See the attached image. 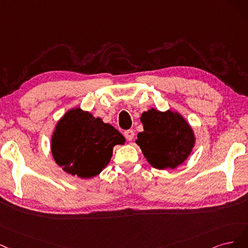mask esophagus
Wrapping results in <instances>:
<instances>
[{"mask_svg":"<svg viewBox=\"0 0 248 248\" xmlns=\"http://www.w3.org/2000/svg\"><path fill=\"white\" fill-rule=\"evenodd\" d=\"M134 136H135V133L133 130H127L124 132V137L127 141H132L134 139Z\"/></svg>","mask_w":248,"mask_h":248,"instance_id":"34e87169","label":"esophagus"}]
</instances>
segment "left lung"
<instances>
[{
    "label": "left lung",
    "instance_id": "obj_1",
    "mask_svg": "<svg viewBox=\"0 0 248 248\" xmlns=\"http://www.w3.org/2000/svg\"><path fill=\"white\" fill-rule=\"evenodd\" d=\"M140 119L144 131L137 135L136 143L154 168L175 169L188 157L195 145V135L178 112L151 108Z\"/></svg>",
    "mask_w": 248,
    "mask_h": 248
}]
</instances>
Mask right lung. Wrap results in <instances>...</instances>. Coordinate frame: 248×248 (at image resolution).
<instances>
[{"label":"right lung","instance_id":"1","mask_svg":"<svg viewBox=\"0 0 248 248\" xmlns=\"http://www.w3.org/2000/svg\"><path fill=\"white\" fill-rule=\"evenodd\" d=\"M124 136L99 117L80 108L70 109L55 126L51 153L66 173L92 178L102 172L112 156L113 147L124 144Z\"/></svg>","mask_w":248,"mask_h":248}]
</instances>
